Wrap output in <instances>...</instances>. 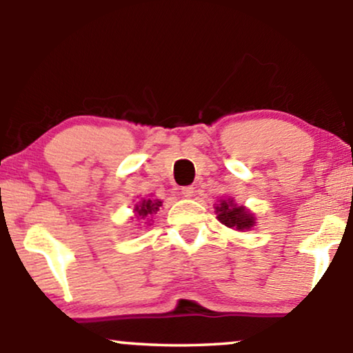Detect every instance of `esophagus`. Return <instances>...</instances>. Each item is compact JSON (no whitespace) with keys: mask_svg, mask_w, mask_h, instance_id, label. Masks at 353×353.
I'll return each instance as SVG.
<instances>
[{"mask_svg":"<svg viewBox=\"0 0 353 353\" xmlns=\"http://www.w3.org/2000/svg\"><path fill=\"white\" fill-rule=\"evenodd\" d=\"M181 194L184 197H192L194 196V188H192V185H184V188L181 189Z\"/></svg>","mask_w":353,"mask_h":353,"instance_id":"esophagus-1","label":"esophagus"}]
</instances>
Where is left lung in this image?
Here are the masks:
<instances>
[{
    "mask_svg": "<svg viewBox=\"0 0 353 353\" xmlns=\"http://www.w3.org/2000/svg\"><path fill=\"white\" fill-rule=\"evenodd\" d=\"M216 214L219 221L230 229L249 230L255 224L254 214H250L242 205L234 204L232 199L221 201V204L216 205Z\"/></svg>",
    "mask_w": 353,
    "mask_h": 353,
    "instance_id": "obj_1",
    "label": "left lung"
}]
</instances>
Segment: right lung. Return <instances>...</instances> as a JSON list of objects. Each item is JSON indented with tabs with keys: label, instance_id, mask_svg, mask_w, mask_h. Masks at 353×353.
Listing matches in <instances>:
<instances>
[{
	"label": "right lung",
	"instance_id": "right-lung-1",
	"mask_svg": "<svg viewBox=\"0 0 353 353\" xmlns=\"http://www.w3.org/2000/svg\"><path fill=\"white\" fill-rule=\"evenodd\" d=\"M161 205H163V202H161L159 199H143L139 202V204L136 205V212L137 216L145 219L148 216H152V214H156L157 210H159Z\"/></svg>",
	"mask_w": 353,
	"mask_h": 353
}]
</instances>
